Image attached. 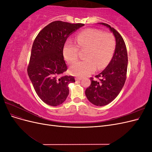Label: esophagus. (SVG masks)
Here are the masks:
<instances>
[{"instance_id": "esophagus-1", "label": "esophagus", "mask_w": 152, "mask_h": 152, "mask_svg": "<svg viewBox=\"0 0 152 152\" xmlns=\"http://www.w3.org/2000/svg\"><path fill=\"white\" fill-rule=\"evenodd\" d=\"M82 79L81 77H76L75 78V80H77V81H80V80H81Z\"/></svg>"}]
</instances>
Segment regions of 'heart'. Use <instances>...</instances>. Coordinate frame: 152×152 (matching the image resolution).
<instances>
[{"label": "heart", "instance_id": "1", "mask_svg": "<svg viewBox=\"0 0 152 152\" xmlns=\"http://www.w3.org/2000/svg\"><path fill=\"white\" fill-rule=\"evenodd\" d=\"M65 42L63 49L64 58L69 63L75 61L78 58V48L86 49L84 59L77 61L70 68L72 75L79 77L88 75L103 69L111 60L115 49V40L108 32L88 28L79 32L74 39Z\"/></svg>", "mask_w": 152, "mask_h": 152}]
</instances>
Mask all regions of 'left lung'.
Masks as SVG:
<instances>
[{
  "instance_id": "8db88e82",
  "label": "left lung",
  "mask_w": 152,
  "mask_h": 152,
  "mask_svg": "<svg viewBox=\"0 0 152 152\" xmlns=\"http://www.w3.org/2000/svg\"><path fill=\"white\" fill-rule=\"evenodd\" d=\"M112 31L115 38V49L112 60L104 70L98 75L99 81L91 78V84L85 91L89 102L96 106L103 107L111 103L120 93L126 79L128 58L125 42L117 30L109 25L98 23Z\"/></svg>"
}]
</instances>
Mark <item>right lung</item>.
<instances>
[{"mask_svg": "<svg viewBox=\"0 0 152 152\" xmlns=\"http://www.w3.org/2000/svg\"><path fill=\"white\" fill-rule=\"evenodd\" d=\"M83 26L53 21L39 32L33 43L27 72L37 94L50 106L65 102L69 84L75 82L73 76L60 77L67 70L63 49L68 37Z\"/></svg>", "mask_w": 152, "mask_h": 152, "instance_id": "add662e5", "label": "right lung"}]
</instances>
